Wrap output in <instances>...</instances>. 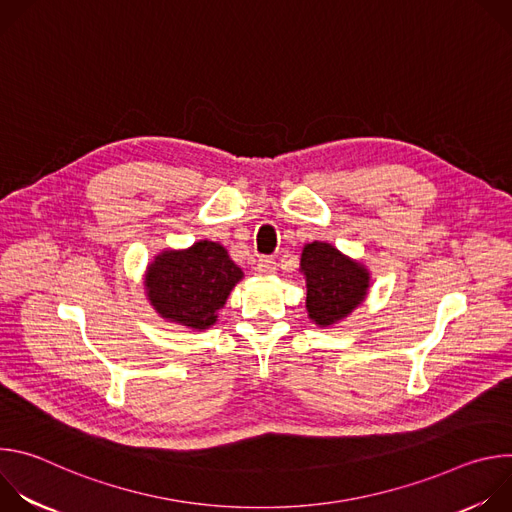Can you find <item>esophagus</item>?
Returning a JSON list of instances; mask_svg holds the SVG:
<instances>
[{"label": "esophagus", "instance_id": "1", "mask_svg": "<svg viewBox=\"0 0 512 512\" xmlns=\"http://www.w3.org/2000/svg\"><path fill=\"white\" fill-rule=\"evenodd\" d=\"M255 269L259 271V275H273L277 271V263L271 257H261Z\"/></svg>", "mask_w": 512, "mask_h": 512}]
</instances>
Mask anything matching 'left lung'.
Here are the masks:
<instances>
[{"mask_svg":"<svg viewBox=\"0 0 512 512\" xmlns=\"http://www.w3.org/2000/svg\"><path fill=\"white\" fill-rule=\"evenodd\" d=\"M300 271L306 277L308 318L330 328L348 318L369 296L371 271L324 241L308 243L302 251Z\"/></svg>","mask_w":512,"mask_h":512,"instance_id":"obj_1","label":"left lung"}]
</instances>
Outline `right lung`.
I'll return each instance as SVG.
<instances>
[{"label": "right lung", "mask_w": 512, "mask_h": 512, "mask_svg": "<svg viewBox=\"0 0 512 512\" xmlns=\"http://www.w3.org/2000/svg\"><path fill=\"white\" fill-rule=\"evenodd\" d=\"M243 269L214 241H196L188 249H164L145 269L143 289L166 322L190 330L216 324Z\"/></svg>", "instance_id": "1"}]
</instances>
